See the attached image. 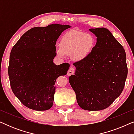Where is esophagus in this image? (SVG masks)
<instances>
[{"label":"esophagus","instance_id":"1","mask_svg":"<svg viewBox=\"0 0 134 134\" xmlns=\"http://www.w3.org/2000/svg\"><path fill=\"white\" fill-rule=\"evenodd\" d=\"M74 71H75L74 68L70 67V68H69V70L68 71V73H67L68 76H71V75H72V74H74Z\"/></svg>","mask_w":134,"mask_h":134}]
</instances>
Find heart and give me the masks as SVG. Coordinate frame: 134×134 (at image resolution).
Returning a JSON list of instances; mask_svg holds the SVG:
<instances>
[{"mask_svg":"<svg viewBox=\"0 0 134 134\" xmlns=\"http://www.w3.org/2000/svg\"><path fill=\"white\" fill-rule=\"evenodd\" d=\"M94 38L91 35L77 30L67 32L62 38L57 54L64 57L65 54L71 55L74 60H81L88 55L94 46Z\"/></svg>","mask_w":134,"mask_h":134,"instance_id":"obj_1","label":"heart"}]
</instances>
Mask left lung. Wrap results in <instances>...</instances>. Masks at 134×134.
Instances as JSON below:
<instances>
[{
  "instance_id": "8db88e82",
  "label": "left lung",
  "mask_w": 134,
  "mask_h": 134,
  "mask_svg": "<svg viewBox=\"0 0 134 134\" xmlns=\"http://www.w3.org/2000/svg\"><path fill=\"white\" fill-rule=\"evenodd\" d=\"M97 37L91 52L75 62L69 82L82 109L101 110L113 103L123 90L127 76L126 55L122 45L105 28L90 29Z\"/></svg>"
}]
</instances>
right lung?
Segmentation results:
<instances>
[{
	"label": "right lung",
	"instance_id": "right-lung-1",
	"mask_svg": "<svg viewBox=\"0 0 134 134\" xmlns=\"http://www.w3.org/2000/svg\"><path fill=\"white\" fill-rule=\"evenodd\" d=\"M68 25L58 24L30 29L11 51L8 76L13 92L29 109L47 110L52 107L56 79L65 76L69 64L56 65V42Z\"/></svg>",
	"mask_w": 134,
	"mask_h": 134
}]
</instances>
